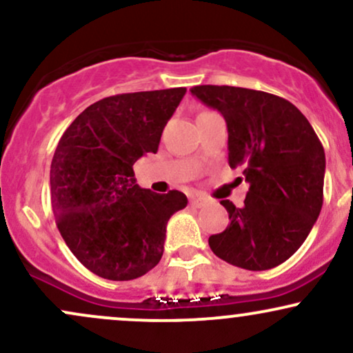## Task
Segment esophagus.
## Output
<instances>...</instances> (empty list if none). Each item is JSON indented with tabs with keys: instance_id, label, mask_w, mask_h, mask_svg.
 <instances>
[{
	"instance_id": "1",
	"label": "esophagus",
	"mask_w": 353,
	"mask_h": 353,
	"mask_svg": "<svg viewBox=\"0 0 353 353\" xmlns=\"http://www.w3.org/2000/svg\"><path fill=\"white\" fill-rule=\"evenodd\" d=\"M205 202H208V197L201 196V194H197V196L190 197V204H192L194 208H202V205H204Z\"/></svg>"
}]
</instances>
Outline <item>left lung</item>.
<instances>
[{"mask_svg":"<svg viewBox=\"0 0 353 353\" xmlns=\"http://www.w3.org/2000/svg\"><path fill=\"white\" fill-rule=\"evenodd\" d=\"M197 99L224 116L229 165L249 184L242 208L221 201L230 224L209 237L212 252L247 270L292 257L323 204L325 152L307 117L281 96L234 86H194Z\"/></svg>","mask_w":353,"mask_h":353,"instance_id":"8db88e82","label":"left lung"}]
</instances>
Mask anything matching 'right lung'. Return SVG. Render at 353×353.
<instances>
[{
    "label": "right lung",
    "mask_w": 353,
    "mask_h": 353,
    "mask_svg": "<svg viewBox=\"0 0 353 353\" xmlns=\"http://www.w3.org/2000/svg\"><path fill=\"white\" fill-rule=\"evenodd\" d=\"M185 88L125 92L91 104L61 136L52 156L51 205L76 259L109 281H132L159 264L165 225L188 205L179 190L136 184L132 165L157 152Z\"/></svg>",
    "instance_id": "obj_1"
}]
</instances>
